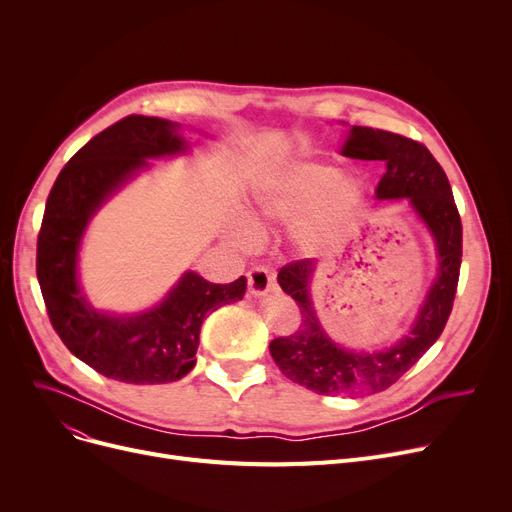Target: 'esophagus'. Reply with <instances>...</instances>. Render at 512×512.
<instances>
[{
	"label": "esophagus",
	"mask_w": 512,
	"mask_h": 512,
	"mask_svg": "<svg viewBox=\"0 0 512 512\" xmlns=\"http://www.w3.org/2000/svg\"><path fill=\"white\" fill-rule=\"evenodd\" d=\"M247 278H249V292L255 294V297H263V294L276 290V276L270 267L253 265L247 272Z\"/></svg>",
	"instance_id": "esophagus-1"
}]
</instances>
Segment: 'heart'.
Segmentation results:
<instances>
[{"label": "heart", "mask_w": 512, "mask_h": 512, "mask_svg": "<svg viewBox=\"0 0 512 512\" xmlns=\"http://www.w3.org/2000/svg\"><path fill=\"white\" fill-rule=\"evenodd\" d=\"M363 197L357 176L324 161H299L267 174L255 191V213L265 224L290 226L294 247L305 255L336 251L353 226ZM255 228H240V240H253Z\"/></svg>", "instance_id": "1"}]
</instances>
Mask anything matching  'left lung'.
Wrapping results in <instances>:
<instances>
[{"instance_id": "left-lung-1", "label": "left lung", "mask_w": 512, "mask_h": 512, "mask_svg": "<svg viewBox=\"0 0 512 512\" xmlns=\"http://www.w3.org/2000/svg\"><path fill=\"white\" fill-rule=\"evenodd\" d=\"M342 155L380 161L384 166L375 197L411 201L436 240V280L407 336L380 353H351L334 344L315 317L309 299V278L315 261H292L280 270L278 284L299 305L301 326L290 336L274 338L270 353L280 371L294 384L317 394L363 396L390 388L440 338L459 284L463 226L442 166L419 141L388 130L353 126L342 145Z\"/></svg>"}]
</instances>
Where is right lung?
<instances>
[{
	"mask_svg": "<svg viewBox=\"0 0 512 512\" xmlns=\"http://www.w3.org/2000/svg\"><path fill=\"white\" fill-rule=\"evenodd\" d=\"M178 124L128 116L80 149L51 186L37 238V278L53 330L68 351L105 378L124 384L176 382L197 363L209 311L245 297L247 278L211 284L186 272L157 307L110 315L89 305L76 280L78 247L93 213L147 159L186 151Z\"/></svg>",
	"mask_w": 512,
	"mask_h": 512,
	"instance_id": "add662e5",
	"label": "right lung"
}]
</instances>
